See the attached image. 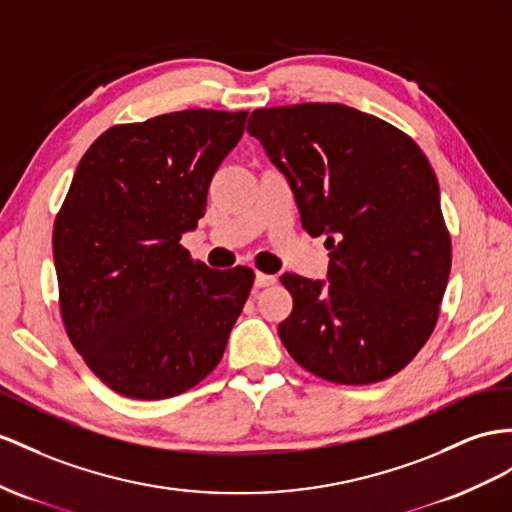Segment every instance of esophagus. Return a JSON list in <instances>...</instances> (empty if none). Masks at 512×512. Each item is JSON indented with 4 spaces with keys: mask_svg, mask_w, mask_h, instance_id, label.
<instances>
[{
    "mask_svg": "<svg viewBox=\"0 0 512 512\" xmlns=\"http://www.w3.org/2000/svg\"><path fill=\"white\" fill-rule=\"evenodd\" d=\"M274 283H277V277H272V274H266V272L255 274V285L257 287H268V285H274Z\"/></svg>",
    "mask_w": 512,
    "mask_h": 512,
    "instance_id": "obj_1",
    "label": "esophagus"
}]
</instances>
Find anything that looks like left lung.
<instances>
[{"mask_svg":"<svg viewBox=\"0 0 512 512\" xmlns=\"http://www.w3.org/2000/svg\"><path fill=\"white\" fill-rule=\"evenodd\" d=\"M246 129L290 181L305 231L331 251L329 283L281 277L294 300L283 346L337 385L398 374L435 331L452 264L426 155L402 129L342 103L259 108Z\"/></svg>","mask_w":512,"mask_h":512,"instance_id":"1","label":"left lung"}]
</instances>
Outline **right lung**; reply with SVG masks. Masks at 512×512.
I'll return each instance as SVG.
<instances>
[{
	"label": "right lung",
	"mask_w": 512,
	"mask_h": 512,
	"mask_svg": "<svg viewBox=\"0 0 512 512\" xmlns=\"http://www.w3.org/2000/svg\"><path fill=\"white\" fill-rule=\"evenodd\" d=\"M246 116L199 108L114 125L77 164L54 222L60 313L90 372L125 398L179 396L225 355L255 272L212 270L179 242Z\"/></svg>",
	"instance_id": "add662e5"
}]
</instances>
